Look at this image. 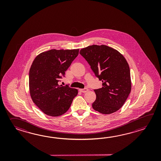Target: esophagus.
Segmentation results:
<instances>
[{
  "instance_id": "1",
  "label": "esophagus",
  "mask_w": 161,
  "mask_h": 161,
  "mask_svg": "<svg viewBox=\"0 0 161 161\" xmlns=\"http://www.w3.org/2000/svg\"><path fill=\"white\" fill-rule=\"evenodd\" d=\"M79 91L82 92H86L89 91V89L87 88H85V89H79Z\"/></svg>"
}]
</instances>
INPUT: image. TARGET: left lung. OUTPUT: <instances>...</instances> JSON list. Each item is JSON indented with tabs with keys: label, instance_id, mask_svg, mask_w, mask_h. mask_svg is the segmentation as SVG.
Here are the masks:
<instances>
[{
	"label": "left lung",
	"instance_id": "obj_1",
	"mask_svg": "<svg viewBox=\"0 0 161 161\" xmlns=\"http://www.w3.org/2000/svg\"><path fill=\"white\" fill-rule=\"evenodd\" d=\"M103 87L94 90V109L103 114L114 113L123 106L131 90L130 69L126 59L116 49L105 45H92L80 49Z\"/></svg>",
	"mask_w": 161,
	"mask_h": 161
}]
</instances>
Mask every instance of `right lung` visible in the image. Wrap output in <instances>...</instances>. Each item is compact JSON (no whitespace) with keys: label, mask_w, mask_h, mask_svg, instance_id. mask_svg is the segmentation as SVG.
Masks as SVG:
<instances>
[{"label":"right lung","mask_w":161,"mask_h":161,"mask_svg":"<svg viewBox=\"0 0 161 161\" xmlns=\"http://www.w3.org/2000/svg\"><path fill=\"white\" fill-rule=\"evenodd\" d=\"M77 49H51L34 58L29 71V90L33 103L45 114L61 116L69 109L78 90L58 82L79 54Z\"/></svg>","instance_id":"right-lung-1"}]
</instances>
